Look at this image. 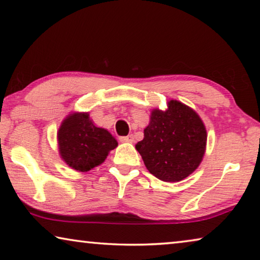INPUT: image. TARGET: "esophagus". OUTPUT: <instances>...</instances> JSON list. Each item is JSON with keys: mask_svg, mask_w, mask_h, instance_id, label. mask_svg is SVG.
Segmentation results:
<instances>
[{"mask_svg": "<svg viewBox=\"0 0 260 260\" xmlns=\"http://www.w3.org/2000/svg\"><path fill=\"white\" fill-rule=\"evenodd\" d=\"M119 140L121 141V142H129V143H132L134 141V136H133V134H129V135H127V136H120Z\"/></svg>", "mask_w": 260, "mask_h": 260, "instance_id": "obj_1", "label": "esophagus"}]
</instances>
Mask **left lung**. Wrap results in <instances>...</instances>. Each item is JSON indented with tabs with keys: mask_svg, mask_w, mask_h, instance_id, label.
<instances>
[{
	"mask_svg": "<svg viewBox=\"0 0 260 260\" xmlns=\"http://www.w3.org/2000/svg\"><path fill=\"white\" fill-rule=\"evenodd\" d=\"M206 129L195 111L170 101L166 111L155 109L144 138L136 144L149 172L167 182L181 181L203 159Z\"/></svg>",
	"mask_w": 260,
	"mask_h": 260,
	"instance_id": "left-lung-1",
	"label": "left lung"
}]
</instances>
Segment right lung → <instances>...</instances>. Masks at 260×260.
Listing matches in <instances>:
<instances>
[{"label":"right lung","mask_w":260,"mask_h":260,"mask_svg":"<svg viewBox=\"0 0 260 260\" xmlns=\"http://www.w3.org/2000/svg\"><path fill=\"white\" fill-rule=\"evenodd\" d=\"M60 157L73 170L87 172L105 160L110 150L118 146L107 129L96 127L88 113H73L58 129Z\"/></svg>","instance_id":"add662e5"}]
</instances>
